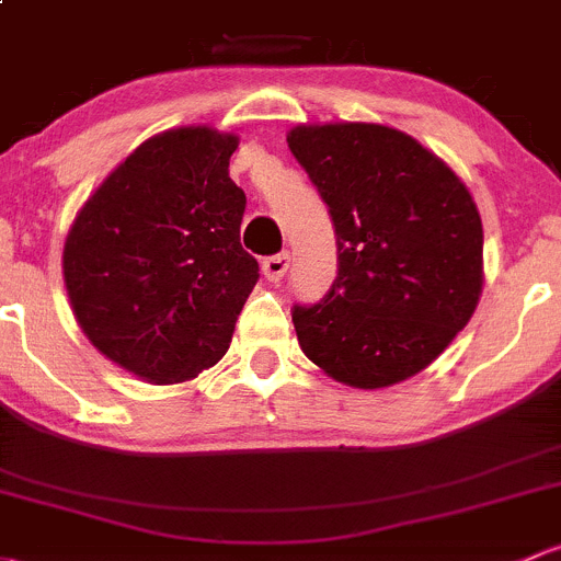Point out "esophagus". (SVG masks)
<instances>
[{
  "mask_svg": "<svg viewBox=\"0 0 561 561\" xmlns=\"http://www.w3.org/2000/svg\"><path fill=\"white\" fill-rule=\"evenodd\" d=\"M288 262H291V256H288V253H275V256L264 259L262 262L264 278L273 280V283L283 280V275H286V270H288Z\"/></svg>",
  "mask_w": 561,
  "mask_h": 561,
  "instance_id": "esophagus-1",
  "label": "esophagus"
}]
</instances>
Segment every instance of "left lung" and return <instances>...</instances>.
I'll list each match as a JSON object with an SVG mask.
<instances>
[{"label":"left lung","instance_id":"obj_1","mask_svg":"<svg viewBox=\"0 0 561 561\" xmlns=\"http://www.w3.org/2000/svg\"><path fill=\"white\" fill-rule=\"evenodd\" d=\"M288 148L319 188L337 234V278L294 308L302 354L354 389H386L426 369L483 288V227L470 188L394 126L299 124Z\"/></svg>","mask_w":561,"mask_h":561}]
</instances>
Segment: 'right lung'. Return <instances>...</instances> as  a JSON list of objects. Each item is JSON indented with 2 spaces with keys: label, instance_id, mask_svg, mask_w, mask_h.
<instances>
[{
  "label": "right lung",
  "instance_id": "right-lung-1",
  "mask_svg": "<svg viewBox=\"0 0 561 561\" xmlns=\"http://www.w3.org/2000/svg\"><path fill=\"white\" fill-rule=\"evenodd\" d=\"M240 137L178 126L148 137L75 216L61 273L75 321L126 373L167 386L232 343L259 264L240 245L245 194L229 178Z\"/></svg>",
  "mask_w": 561,
  "mask_h": 561
}]
</instances>
